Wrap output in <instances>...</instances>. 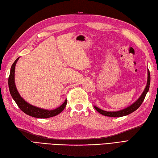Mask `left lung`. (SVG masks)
<instances>
[{
	"label": "left lung",
	"instance_id": "obj_1",
	"mask_svg": "<svg viewBox=\"0 0 158 158\" xmlns=\"http://www.w3.org/2000/svg\"><path fill=\"white\" fill-rule=\"evenodd\" d=\"M148 82H147V85L145 89L143 91V93L141 95L139 99L136 100L135 102L132 104L131 106H130L129 107L123 109V110H120V111H104L103 110H101L99 107H97L96 106H94V109L99 112V114H102L103 115H106V116H109V117H122V116H124V115H127L130 114L132 113L133 111H136L137 109L141 106V105L142 104L143 101H144L145 97L146 96L147 93H148V90L149 89V85H150V73H149V70H148Z\"/></svg>",
	"mask_w": 158,
	"mask_h": 158
}]
</instances>
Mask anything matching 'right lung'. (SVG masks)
Returning <instances> with one entry per match:
<instances>
[{"label":"right lung","instance_id":"right-lung-1","mask_svg":"<svg viewBox=\"0 0 158 158\" xmlns=\"http://www.w3.org/2000/svg\"><path fill=\"white\" fill-rule=\"evenodd\" d=\"M19 57L17 58L16 60L14 61L13 64L11 68H10V74L9 76V88L10 93V95L13 97L14 101H15L17 106L19 109L24 113L27 115H30L34 118H48L51 117H53L55 115L59 114L61 112L64 110L66 105H67V99L65 100L64 103H63L61 106L55 109L52 110H44L39 107H35L31 106L30 103H27L23 98L20 96L18 91L17 90L15 84V69L17 61H18Z\"/></svg>","mask_w":158,"mask_h":158}]
</instances>
